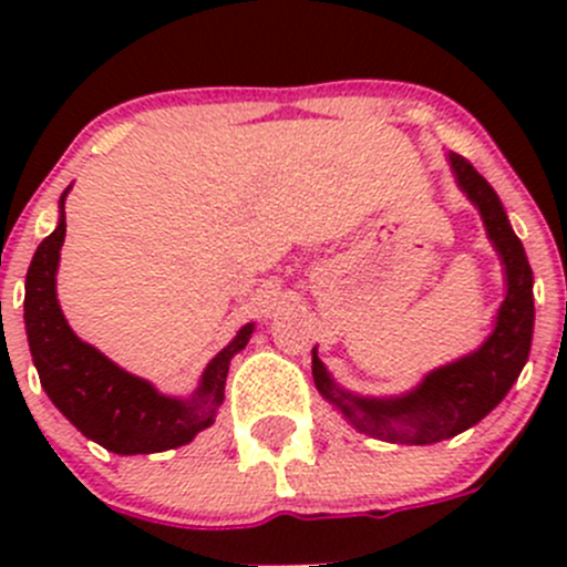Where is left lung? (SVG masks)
Here are the masks:
<instances>
[{
  "mask_svg": "<svg viewBox=\"0 0 567 567\" xmlns=\"http://www.w3.org/2000/svg\"><path fill=\"white\" fill-rule=\"evenodd\" d=\"M455 175L466 197L483 214L488 238L502 255L507 274V296L499 307L496 329L480 351L439 368L414 392L394 400L353 398L334 386L323 362L312 351V379L318 392L337 405L362 433L398 444H436L477 425L522 373L529 357L535 301H532V268L522 241L507 221L494 188L466 158L450 153Z\"/></svg>",
  "mask_w": 567,
  "mask_h": 567,
  "instance_id": "left-lung-1",
  "label": "left lung"
}]
</instances>
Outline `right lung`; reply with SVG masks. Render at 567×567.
Instances as JSON below:
<instances>
[{
	"mask_svg": "<svg viewBox=\"0 0 567 567\" xmlns=\"http://www.w3.org/2000/svg\"><path fill=\"white\" fill-rule=\"evenodd\" d=\"M65 194L60 197V208ZM62 241L65 210L56 230L40 241L27 271L24 323L45 394L84 436L117 455L164 453L188 444L214 422L216 409L225 400L230 359L249 342L251 323L238 331L225 351L216 353L192 400L164 398L147 381L125 373L104 353L79 340L65 323L54 290Z\"/></svg>",
	"mask_w": 567,
	"mask_h": 567,
	"instance_id": "right-lung-1",
	"label": "right lung"
}]
</instances>
